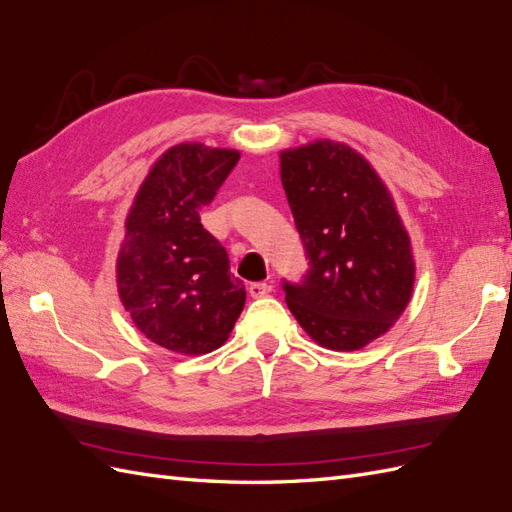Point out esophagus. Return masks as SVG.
Returning a JSON list of instances; mask_svg holds the SVG:
<instances>
[{
    "mask_svg": "<svg viewBox=\"0 0 512 512\" xmlns=\"http://www.w3.org/2000/svg\"><path fill=\"white\" fill-rule=\"evenodd\" d=\"M269 293H271V284H267V282H254V284H249V295H252L254 299L265 297V295H269Z\"/></svg>",
    "mask_w": 512,
    "mask_h": 512,
    "instance_id": "esophagus-1",
    "label": "esophagus"
}]
</instances>
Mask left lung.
Wrapping results in <instances>:
<instances>
[{"label": "left lung", "mask_w": 512, "mask_h": 512, "mask_svg": "<svg viewBox=\"0 0 512 512\" xmlns=\"http://www.w3.org/2000/svg\"><path fill=\"white\" fill-rule=\"evenodd\" d=\"M280 178L310 269L286 306L317 345L356 352L402 317L415 256L389 186L354 147L319 139L280 152Z\"/></svg>", "instance_id": "left-lung-1"}]
</instances>
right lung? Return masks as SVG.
Wrapping results in <instances>:
<instances>
[{"label":"right lung","mask_w":512,"mask_h":512,"mask_svg":"<svg viewBox=\"0 0 512 512\" xmlns=\"http://www.w3.org/2000/svg\"><path fill=\"white\" fill-rule=\"evenodd\" d=\"M241 154L180 143L169 147L134 195L117 254V293L132 323L169 352L217 350L245 306L228 252L199 221Z\"/></svg>","instance_id":"right-lung-1"}]
</instances>
